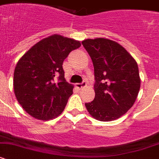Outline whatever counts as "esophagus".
I'll return each mask as SVG.
<instances>
[{"label": "esophagus", "mask_w": 159, "mask_h": 159, "mask_svg": "<svg viewBox=\"0 0 159 159\" xmlns=\"http://www.w3.org/2000/svg\"><path fill=\"white\" fill-rule=\"evenodd\" d=\"M75 86L77 88H78V89H82V88H84L86 86V82L84 81L83 82H81V83H77V84H75Z\"/></svg>", "instance_id": "obj_1"}]
</instances>
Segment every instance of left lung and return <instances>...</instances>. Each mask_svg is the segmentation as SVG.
Listing matches in <instances>:
<instances>
[{"mask_svg": "<svg viewBox=\"0 0 159 159\" xmlns=\"http://www.w3.org/2000/svg\"><path fill=\"white\" fill-rule=\"evenodd\" d=\"M94 68L95 98L85 103L95 119L110 121L125 114L134 104L141 79L138 64L121 45L107 38L82 41Z\"/></svg>", "mask_w": 159, "mask_h": 159, "instance_id": "1", "label": "left lung"}]
</instances>
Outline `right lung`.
<instances>
[{
  "instance_id": "obj_1",
  "label": "right lung",
  "mask_w": 159,
  "mask_h": 159,
  "mask_svg": "<svg viewBox=\"0 0 159 159\" xmlns=\"http://www.w3.org/2000/svg\"><path fill=\"white\" fill-rule=\"evenodd\" d=\"M80 46L79 41L53 34L35 44L18 61L13 74L14 93L32 117L46 121L62 113L74 89L66 81L63 61Z\"/></svg>"
}]
</instances>
